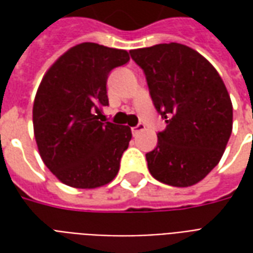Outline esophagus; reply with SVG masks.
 I'll list each match as a JSON object with an SVG mask.
<instances>
[{
    "label": "esophagus",
    "instance_id": "34e87169",
    "mask_svg": "<svg viewBox=\"0 0 253 253\" xmlns=\"http://www.w3.org/2000/svg\"><path fill=\"white\" fill-rule=\"evenodd\" d=\"M145 130V125L143 123H138L137 126H134L131 127V132H132V135H137L138 132H141Z\"/></svg>",
    "mask_w": 253,
    "mask_h": 253
}]
</instances>
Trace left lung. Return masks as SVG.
Returning a JSON list of instances; mask_svg holds the SVG:
<instances>
[{
  "label": "left lung",
  "mask_w": 253,
  "mask_h": 253,
  "mask_svg": "<svg viewBox=\"0 0 253 253\" xmlns=\"http://www.w3.org/2000/svg\"><path fill=\"white\" fill-rule=\"evenodd\" d=\"M145 73L149 93L165 130L146 153L156 180L188 187L206 177L219 163L233 126L226 86L206 58L180 43L130 51Z\"/></svg>",
  "instance_id": "obj_1"
}]
</instances>
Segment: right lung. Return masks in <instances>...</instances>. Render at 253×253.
Listing matches in <instances>:
<instances>
[{
	"label": "right lung",
	"instance_id": "1",
	"mask_svg": "<svg viewBox=\"0 0 253 253\" xmlns=\"http://www.w3.org/2000/svg\"><path fill=\"white\" fill-rule=\"evenodd\" d=\"M130 61L128 52L81 43L54 63L34 101V131L48 169L66 186L96 188L110 183L128 148V126L105 122L107 80Z\"/></svg>",
	"mask_w": 253,
	"mask_h": 253
}]
</instances>
